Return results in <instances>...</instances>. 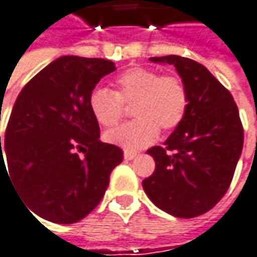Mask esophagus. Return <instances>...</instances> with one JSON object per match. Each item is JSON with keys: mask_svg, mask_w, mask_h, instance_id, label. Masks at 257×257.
Returning <instances> with one entry per match:
<instances>
[{"mask_svg": "<svg viewBox=\"0 0 257 257\" xmlns=\"http://www.w3.org/2000/svg\"><path fill=\"white\" fill-rule=\"evenodd\" d=\"M138 156L139 154H136V152H124V159H127V161H132Z\"/></svg>", "mask_w": 257, "mask_h": 257, "instance_id": "34e87169", "label": "esophagus"}]
</instances>
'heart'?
Segmentation results:
<instances>
[{
  "label": "heart",
  "instance_id": "obj_1",
  "mask_svg": "<svg viewBox=\"0 0 257 257\" xmlns=\"http://www.w3.org/2000/svg\"><path fill=\"white\" fill-rule=\"evenodd\" d=\"M132 108L135 121L109 130L103 139L125 151H138L152 145L159 128L173 132L186 117L189 95L184 83L175 76H162L145 67L121 73L115 90L96 87L90 92L89 109L103 127H114L124 117V106Z\"/></svg>",
  "mask_w": 257,
  "mask_h": 257
}]
</instances>
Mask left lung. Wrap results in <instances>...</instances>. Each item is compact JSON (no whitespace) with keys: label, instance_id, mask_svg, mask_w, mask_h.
I'll return each mask as SVG.
<instances>
[{"label":"left lung","instance_id":"8db88e82","mask_svg":"<svg viewBox=\"0 0 257 257\" xmlns=\"http://www.w3.org/2000/svg\"><path fill=\"white\" fill-rule=\"evenodd\" d=\"M149 60L174 65L189 108L164 146L148 151L155 171L143 180V190L159 209L194 218L211 211L231 184L244 140L238 108L205 65L178 55Z\"/></svg>","mask_w":257,"mask_h":257}]
</instances>
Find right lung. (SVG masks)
Returning <instances> with one entry per match:
<instances>
[{"mask_svg":"<svg viewBox=\"0 0 257 257\" xmlns=\"http://www.w3.org/2000/svg\"><path fill=\"white\" fill-rule=\"evenodd\" d=\"M114 70L109 60L60 57L17 96L4 140L9 171L1 151L0 173L6 168L32 215L74 224L101 202L122 151L99 140L89 96Z\"/></svg>","mask_w":257,"mask_h":257,"instance_id":"add662e5","label":"right lung"}]
</instances>
